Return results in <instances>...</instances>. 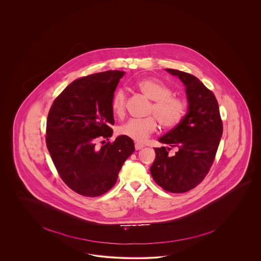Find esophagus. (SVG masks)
<instances>
[{"label":"esophagus","mask_w":261,"mask_h":261,"mask_svg":"<svg viewBox=\"0 0 261 261\" xmlns=\"http://www.w3.org/2000/svg\"><path fill=\"white\" fill-rule=\"evenodd\" d=\"M142 147H144V145H143L142 143H140V142H136V143H135V148H136V150H140V149H142Z\"/></svg>","instance_id":"34e87169"}]
</instances>
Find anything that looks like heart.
<instances>
[{
    "label": "heart",
    "instance_id": "b5f03b06",
    "mask_svg": "<svg viewBox=\"0 0 261 261\" xmlns=\"http://www.w3.org/2000/svg\"><path fill=\"white\" fill-rule=\"evenodd\" d=\"M136 88L152 99L149 114H154L164 128H174L181 123L187 110V104L181 97L172 95L171 88L158 79L145 77L136 81ZM126 93L118 89L111 99V109L115 116L122 118L125 115ZM157 118V119H158ZM154 116L144 119H132L118 129L119 135L136 142H144L158 128V121Z\"/></svg>",
    "mask_w": 261,
    "mask_h": 261
}]
</instances>
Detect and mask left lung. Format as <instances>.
Segmentation results:
<instances>
[{"label":"left lung","instance_id":"1","mask_svg":"<svg viewBox=\"0 0 261 261\" xmlns=\"http://www.w3.org/2000/svg\"><path fill=\"white\" fill-rule=\"evenodd\" d=\"M166 70L185 84L189 111L179 125L159 139L169 147L154 148L156 158L150 172L164 190L184 193L194 189L208 173L223 134V122L215 95L197 77ZM170 147L177 149L173 155L168 154Z\"/></svg>","mask_w":261,"mask_h":261}]
</instances>
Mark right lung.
I'll list each match as a JSON object with an SVG mask.
<instances>
[{
	"instance_id": "1",
	"label": "right lung",
	"mask_w": 261,
	"mask_h": 261,
	"mask_svg": "<svg viewBox=\"0 0 261 261\" xmlns=\"http://www.w3.org/2000/svg\"><path fill=\"white\" fill-rule=\"evenodd\" d=\"M123 74L107 71L75 79L48 112L47 150L63 182L80 195L97 197L110 190L135 151L133 140L123 136L95 147L98 139L113 134L111 99Z\"/></svg>"
}]
</instances>
